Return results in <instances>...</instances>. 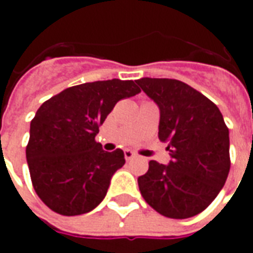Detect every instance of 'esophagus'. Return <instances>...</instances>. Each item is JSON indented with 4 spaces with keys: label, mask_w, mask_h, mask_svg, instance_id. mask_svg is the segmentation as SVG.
<instances>
[{
    "label": "esophagus",
    "mask_w": 253,
    "mask_h": 253,
    "mask_svg": "<svg viewBox=\"0 0 253 253\" xmlns=\"http://www.w3.org/2000/svg\"><path fill=\"white\" fill-rule=\"evenodd\" d=\"M134 157H135V154L132 153L130 149H126V150H125V159H126L127 161H128V160H132Z\"/></svg>",
    "instance_id": "obj_1"
}]
</instances>
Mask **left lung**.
<instances>
[{"instance_id":"obj_1","label":"left lung","mask_w":253,"mask_h":253,"mask_svg":"<svg viewBox=\"0 0 253 253\" xmlns=\"http://www.w3.org/2000/svg\"><path fill=\"white\" fill-rule=\"evenodd\" d=\"M139 88L160 108L159 138L168 143V165L152 160L138 177L143 199L168 218L202 212L228 179L229 128L211 100L172 78H141Z\"/></svg>"}]
</instances>
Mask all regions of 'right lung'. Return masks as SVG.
<instances>
[{
	"label": "right lung",
	"mask_w": 253,
	"mask_h": 253,
	"mask_svg": "<svg viewBox=\"0 0 253 253\" xmlns=\"http://www.w3.org/2000/svg\"><path fill=\"white\" fill-rule=\"evenodd\" d=\"M141 92L134 81L85 83L52 96L31 121L27 163L36 194L62 215H80L104 199L112 175L126 160L105 152L94 137L122 99Z\"/></svg>",
	"instance_id": "1"
}]
</instances>
